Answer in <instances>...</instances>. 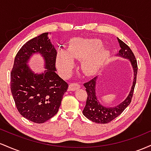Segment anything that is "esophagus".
Masks as SVG:
<instances>
[{
	"mask_svg": "<svg viewBox=\"0 0 151 151\" xmlns=\"http://www.w3.org/2000/svg\"><path fill=\"white\" fill-rule=\"evenodd\" d=\"M80 88V85L78 84L77 83H72L69 85V89L70 91H75V90L79 89Z\"/></svg>",
	"mask_w": 151,
	"mask_h": 151,
	"instance_id": "1",
	"label": "esophagus"
}]
</instances>
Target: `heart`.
Here are the masks:
<instances>
[{
	"label": "heart",
	"mask_w": 151,
	"mask_h": 151,
	"mask_svg": "<svg viewBox=\"0 0 151 151\" xmlns=\"http://www.w3.org/2000/svg\"><path fill=\"white\" fill-rule=\"evenodd\" d=\"M102 43L97 39L76 37L70 42L67 50H59L56 65L63 76H68L74 66V60H81V69L86 75L99 71L107 58V52L101 49Z\"/></svg>",
	"instance_id": "obj_1"
}]
</instances>
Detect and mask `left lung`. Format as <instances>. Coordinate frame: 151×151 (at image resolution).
I'll list each match as a JSON object with an SVG mask.
<instances>
[{
    "instance_id": "1",
    "label": "left lung",
    "mask_w": 151,
    "mask_h": 151,
    "mask_svg": "<svg viewBox=\"0 0 151 151\" xmlns=\"http://www.w3.org/2000/svg\"><path fill=\"white\" fill-rule=\"evenodd\" d=\"M118 40L120 45L121 50H119L117 56L129 60L132 67L133 71L132 86L127 97L121 103L114 106H106L99 101L96 96V81L98 79L97 76L84 84L87 92L88 97L86 99V106L83 110V114L90 121L97 124H107L114 120L115 118L119 116L131 103L135 85H136L137 72H138V65H137L136 58L127 45L119 38Z\"/></svg>"
}]
</instances>
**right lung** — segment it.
Listing matches in <instances>:
<instances>
[{"label":"right lung","instance_id":"1","mask_svg":"<svg viewBox=\"0 0 151 151\" xmlns=\"http://www.w3.org/2000/svg\"><path fill=\"white\" fill-rule=\"evenodd\" d=\"M48 32L32 38L20 48L10 74V89L19 113L27 120L42 124L58 111L68 84L55 72L57 51ZM35 53L44 60V72L35 73L28 65Z\"/></svg>","mask_w":151,"mask_h":151}]
</instances>
